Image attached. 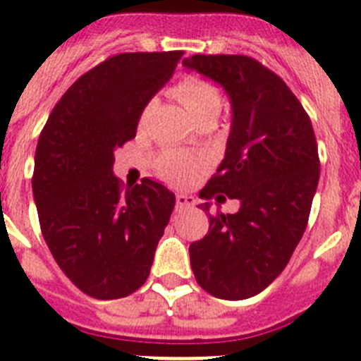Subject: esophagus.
I'll return each instance as SVG.
<instances>
[{
	"mask_svg": "<svg viewBox=\"0 0 361 361\" xmlns=\"http://www.w3.org/2000/svg\"><path fill=\"white\" fill-rule=\"evenodd\" d=\"M196 204V200L187 194H178L176 196V210H185V208H192Z\"/></svg>",
	"mask_w": 361,
	"mask_h": 361,
	"instance_id": "esophagus-1",
	"label": "esophagus"
}]
</instances>
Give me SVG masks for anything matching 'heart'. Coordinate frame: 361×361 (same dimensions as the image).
Returning <instances> with one entry per match:
<instances>
[{"mask_svg": "<svg viewBox=\"0 0 361 361\" xmlns=\"http://www.w3.org/2000/svg\"><path fill=\"white\" fill-rule=\"evenodd\" d=\"M173 92L194 121L207 119V117L215 119L221 110L222 97L219 87L210 80L201 78L196 74L183 76L174 85ZM147 114H149V106H144L139 117L140 124L146 123ZM192 171H194V164L188 158L181 157H167L158 165V174L173 183H185L192 176Z\"/></svg>", "mask_w": 361, "mask_h": 361, "instance_id": "heart-1", "label": "heart"}]
</instances>
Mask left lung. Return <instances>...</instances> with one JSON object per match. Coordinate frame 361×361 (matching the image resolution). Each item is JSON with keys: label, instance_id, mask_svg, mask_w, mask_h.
<instances>
[{"label": "left lung", "instance_id": "left-lung-1", "mask_svg": "<svg viewBox=\"0 0 361 361\" xmlns=\"http://www.w3.org/2000/svg\"><path fill=\"white\" fill-rule=\"evenodd\" d=\"M183 66L214 80L231 99L226 154L204 200L240 201L237 214H210L190 244L197 283L214 298L247 299L267 288L306 230L317 190V140L312 121L278 74L245 55H192Z\"/></svg>", "mask_w": 361, "mask_h": 361}]
</instances>
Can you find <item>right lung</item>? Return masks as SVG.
Masks as SVG:
<instances>
[{"mask_svg": "<svg viewBox=\"0 0 361 361\" xmlns=\"http://www.w3.org/2000/svg\"><path fill=\"white\" fill-rule=\"evenodd\" d=\"M181 56H110L67 89L40 131L32 178L40 231L63 274L90 298H126L149 276L174 194L149 178L123 190L114 151L135 139L140 112Z\"/></svg>", "mask_w": 361, "mask_h": 361, "instance_id": "1", "label": "right lung"}]
</instances>
